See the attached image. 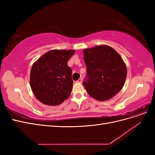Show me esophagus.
<instances>
[{"instance_id":"obj_1","label":"esophagus","mask_w":155,"mask_h":155,"mask_svg":"<svg viewBox=\"0 0 155 155\" xmlns=\"http://www.w3.org/2000/svg\"><path fill=\"white\" fill-rule=\"evenodd\" d=\"M77 83H82V79L81 78H79L78 80L77 81Z\"/></svg>"}]
</instances>
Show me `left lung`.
Listing matches in <instances>:
<instances>
[{
    "mask_svg": "<svg viewBox=\"0 0 155 155\" xmlns=\"http://www.w3.org/2000/svg\"><path fill=\"white\" fill-rule=\"evenodd\" d=\"M87 78L83 84L95 100L104 101L118 94L124 85L127 67L120 54L107 45L83 50Z\"/></svg>",
    "mask_w": 155,
    "mask_h": 155,
    "instance_id": "obj_1",
    "label": "left lung"
}]
</instances>
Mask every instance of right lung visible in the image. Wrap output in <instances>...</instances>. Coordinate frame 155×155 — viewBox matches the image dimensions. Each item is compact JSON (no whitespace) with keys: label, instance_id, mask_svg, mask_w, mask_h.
I'll use <instances>...</instances> for the list:
<instances>
[{"label":"right lung","instance_id":"right-lung-1","mask_svg":"<svg viewBox=\"0 0 155 155\" xmlns=\"http://www.w3.org/2000/svg\"><path fill=\"white\" fill-rule=\"evenodd\" d=\"M75 50H52L33 64L30 83L35 97L46 105H59L72 91V71L67 63Z\"/></svg>","mask_w":155,"mask_h":155}]
</instances>
